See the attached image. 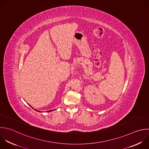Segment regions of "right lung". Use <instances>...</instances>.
<instances>
[{
  "label": "right lung",
  "instance_id": "add662e5",
  "mask_svg": "<svg viewBox=\"0 0 149 149\" xmlns=\"http://www.w3.org/2000/svg\"><path fill=\"white\" fill-rule=\"evenodd\" d=\"M30 107H31V106H30ZM34 110H36V109H34ZM36 111H38V112H40L39 111H37V110H36ZM54 111V110H52V111H48V112H49H49H50V111Z\"/></svg>",
  "mask_w": 149,
  "mask_h": 149
}]
</instances>
